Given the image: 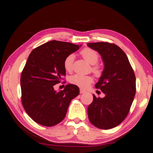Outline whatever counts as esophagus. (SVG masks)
<instances>
[{"mask_svg":"<svg viewBox=\"0 0 153 153\" xmlns=\"http://www.w3.org/2000/svg\"><path fill=\"white\" fill-rule=\"evenodd\" d=\"M79 92H80V94H84V93L86 92V91H85V90H83V89H80Z\"/></svg>","mask_w":153,"mask_h":153,"instance_id":"obj_1","label":"esophagus"}]
</instances>
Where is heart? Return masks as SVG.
<instances>
[{
	"mask_svg": "<svg viewBox=\"0 0 153 153\" xmlns=\"http://www.w3.org/2000/svg\"><path fill=\"white\" fill-rule=\"evenodd\" d=\"M82 56L85 60L90 64L94 65L98 61V54L97 52L90 48H85L80 52ZM75 56L73 54L67 55L63 61L64 68L67 72H71L73 69V62ZM92 70L97 76L101 74V69L98 65H94ZM93 82V78L90 76H81V75H74L70 77V82L80 88H86Z\"/></svg>",
	"mask_w": 153,
	"mask_h": 153,
	"instance_id": "1",
	"label": "heart"
}]
</instances>
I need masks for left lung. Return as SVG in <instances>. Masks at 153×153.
I'll use <instances>...</instances> for the list:
<instances>
[{"mask_svg":"<svg viewBox=\"0 0 153 153\" xmlns=\"http://www.w3.org/2000/svg\"><path fill=\"white\" fill-rule=\"evenodd\" d=\"M87 45L100 54L104 63L95 88L105 94L104 98L93 95L88 107L89 120L98 128H113L125 120L130 109L136 94L135 74L126 54L118 46L108 42Z\"/></svg>","mask_w":153,"mask_h":153,"instance_id":"left-lung-1","label":"left lung"}]
</instances>
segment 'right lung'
I'll return each mask as SVG.
<instances>
[{"label": "right lung", "instance_id": "1", "mask_svg": "<svg viewBox=\"0 0 153 153\" xmlns=\"http://www.w3.org/2000/svg\"><path fill=\"white\" fill-rule=\"evenodd\" d=\"M81 45L51 40L31 52L21 76L22 102L27 115L42 126H55L63 120L71 100L79 94L76 85L56 92L54 86L65 76L63 61Z\"/></svg>", "mask_w": 153, "mask_h": 153}]
</instances>
